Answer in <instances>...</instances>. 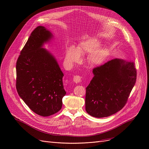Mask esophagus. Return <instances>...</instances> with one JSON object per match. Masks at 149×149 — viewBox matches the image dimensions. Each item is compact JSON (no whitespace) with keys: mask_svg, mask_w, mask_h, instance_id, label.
Listing matches in <instances>:
<instances>
[{"mask_svg":"<svg viewBox=\"0 0 149 149\" xmlns=\"http://www.w3.org/2000/svg\"><path fill=\"white\" fill-rule=\"evenodd\" d=\"M73 81L76 83H79L82 81V78L79 75H75L73 78Z\"/></svg>","mask_w":149,"mask_h":149,"instance_id":"34e87169","label":"esophagus"}]
</instances>
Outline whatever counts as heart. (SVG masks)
Here are the masks:
<instances>
[{
  "label": "heart",
  "mask_w": 149,
  "mask_h": 149,
  "mask_svg": "<svg viewBox=\"0 0 149 149\" xmlns=\"http://www.w3.org/2000/svg\"><path fill=\"white\" fill-rule=\"evenodd\" d=\"M100 42L96 39L92 38L82 42L78 48L71 46L67 48L65 55V61L72 65L78 62L81 59V54L91 53L89 61L93 65H99L102 63L106 57V51L103 48L95 49L100 46Z\"/></svg>",
  "instance_id": "obj_1"
}]
</instances>
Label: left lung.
<instances>
[{
	"instance_id": "left-lung-1",
	"label": "left lung",
	"mask_w": 149,
	"mask_h": 149,
	"mask_svg": "<svg viewBox=\"0 0 149 149\" xmlns=\"http://www.w3.org/2000/svg\"><path fill=\"white\" fill-rule=\"evenodd\" d=\"M94 74L86 88L85 109L91 116L104 118L121 110L136 83L133 61L115 58L93 69Z\"/></svg>"
}]
</instances>
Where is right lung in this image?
I'll list each match as a JSON object with an SVG mask.
<instances>
[{
    "instance_id": "right-lung-1",
    "label": "right lung",
    "mask_w": 149,
    "mask_h": 149,
    "mask_svg": "<svg viewBox=\"0 0 149 149\" xmlns=\"http://www.w3.org/2000/svg\"><path fill=\"white\" fill-rule=\"evenodd\" d=\"M52 33L43 26L31 33L16 62V86L29 108L41 116H49L61 110L66 94L64 74L53 56L41 48Z\"/></svg>"
}]
</instances>
